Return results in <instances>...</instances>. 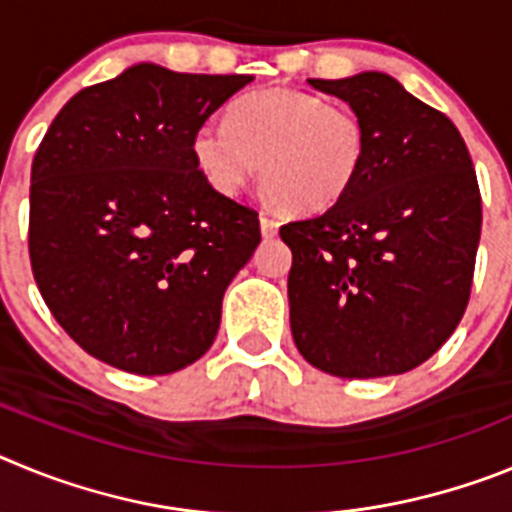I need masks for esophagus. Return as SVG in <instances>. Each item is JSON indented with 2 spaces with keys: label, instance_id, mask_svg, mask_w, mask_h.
<instances>
[{
  "label": "esophagus",
  "instance_id": "obj_1",
  "mask_svg": "<svg viewBox=\"0 0 512 512\" xmlns=\"http://www.w3.org/2000/svg\"><path fill=\"white\" fill-rule=\"evenodd\" d=\"M279 233V223L277 220H271V217H261V235L264 238H274V235Z\"/></svg>",
  "mask_w": 512,
  "mask_h": 512
}]
</instances>
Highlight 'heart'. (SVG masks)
I'll return each mask as SVG.
<instances>
[{"label": "heart", "instance_id": "obj_1", "mask_svg": "<svg viewBox=\"0 0 512 512\" xmlns=\"http://www.w3.org/2000/svg\"><path fill=\"white\" fill-rule=\"evenodd\" d=\"M194 161L215 192L235 197L259 179L295 215L328 210L354 187L366 161V128L348 104L297 89L235 99L228 125L205 122L192 135Z\"/></svg>", "mask_w": 512, "mask_h": 512}]
</instances>
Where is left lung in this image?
<instances>
[{
	"instance_id": "8db88e82",
	"label": "left lung",
	"mask_w": 512,
	"mask_h": 512,
	"mask_svg": "<svg viewBox=\"0 0 512 512\" xmlns=\"http://www.w3.org/2000/svg\"><path fill=\"white\" fill-rule=\"evenodd\" d=\"M310 84L359 112L366 161L343 200L279 228L292 338L333 377L405 374L467 310L482 230L472 158L454 122L392 76Z\"/></svg>"
}]
</instances>
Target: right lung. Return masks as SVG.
Masks as SVG:
<instances>
[{"mask_svg":"<svg viewBox=\"0 0 512 512\" xmlns=\"http://www.w3.org/2000/svg\"><path fill=\"white\" fill-rule=\"evenodd\" d=\"M138 63L81 89L40 140L27 248L45 305L87 354L156 377L212 346L259 212L215 192L192 135L251 84Z\"/></svg>","mask_w":512,"mask_h":512,"instance_id":"add662e5","label":"right lung"}]
</instances>
